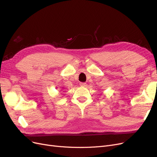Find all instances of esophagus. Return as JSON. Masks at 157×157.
Returning <instances> with one entry per match:
<instances>
[{"label": "esophagus", "instance_id": "obj_1", "mask_svg": "<svg viewBox=\"0 0 157 157\" xmlns=\"http://www.w3.org/2000/svg\"><path fill=\"white\" fill-rule=\"evenodd\" d=\"M79 85H80L81 86H83V87L86 86V83H80Z\"/></svg>", "mask_w": 157, "mask_h": 157}]
</instances>
